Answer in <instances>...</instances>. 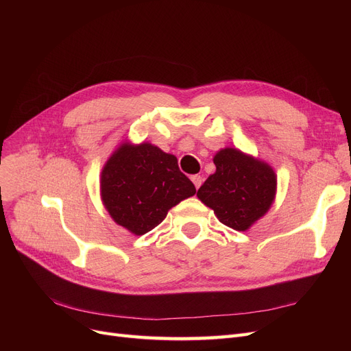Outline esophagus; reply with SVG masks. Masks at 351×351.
<instances>
[{
    "instance_id": "34e87169",
    "label": "esophagus",
    "mask_w": 351,
    "mask_h": 351,
    "mask_svg": "<svg viewBox=\"0 0 351 351\" xmlns=\"http://www.w3.org/2000/svg\"><path fill=\"white\" fill-rule=\"evenodd\" d=\"M191 180L193 182L195 188H196V189H199V188H200V185H202V180H204V179H202V176H200V175H193V176H191Z\"/></svg>"
}]
</instances>
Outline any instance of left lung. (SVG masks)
Returning <instances> with one entry per match:
<instances>
[{
    "mask_svg": "<svg viewBox=\"0 0 351 351\" xmlns=\"http://www.w3.org/2000/svg\"><path fill=\"white\" fill-rule=\"evenodd\" d=\"M216 172L197 191V197L213 209L223 225L247 230L270 209L278 179L271 166L234 147L220 149L215 158Z\"/></svg>",
    "mask_w": 351,
    "mask_h": 351,
    "instance_id": "obj_1",
    "label": "left lung"
}]
</instances>
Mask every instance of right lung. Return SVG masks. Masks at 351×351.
I'll list each match as a JSON object with an SVG mask.
<instances>
[{
  "label": "right lung",
  "instance_id": "obj_1",
  "mask_svg": "<svg viewBox=\"0 0 351 351\" xmlns=\"http://www.w3.org/2000/svg\"><path fill=\"white\" fill-rule=\"evenodd\" d=\"M195 193L193 183L179 171L176 156L147 142L121 143L101 173L105 209L136 236L156 228L169 209Z\"/></svg>",
  "mask_w": 351,
  "mask_h": 351
}]
</instances>
